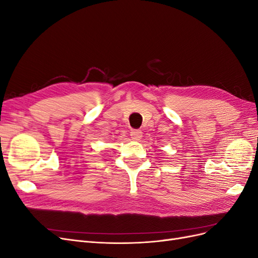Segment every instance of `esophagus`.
Returning a JSON list of instances; mask_svg holds the SVG:
<instances>
[{"instance_id":"esophagus-1","label":"esophagus","mask_w":258,"mask_h":258,"mask_svg":"<svg viewBox=\"0 0 258 258\" xmlns=\"http://www.w3.org/2000/svg\"><path fill=\"white\" fill-rule=\"evenodd\" d=\"M130 136L134 140H140L142 138V131L139 129H132L130 132Z\"/></svg>"}]
</instances>
